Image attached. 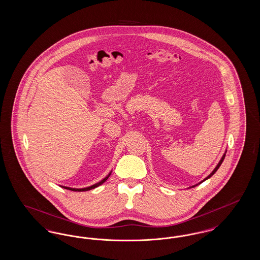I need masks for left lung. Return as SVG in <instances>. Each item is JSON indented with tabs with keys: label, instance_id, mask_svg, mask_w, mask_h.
Here are the masks:
<instances>
[{
	"label": "left lung",
	"instance_id": "left-lung-1",
	"mask_svg": "<svg viewBox=\"0 0 260 260\" xmlns=\"http://www.w3.org/2000/svg\"><path fill=\"white\" fill-rule=\"evenodd\" d=\"M225 155H226V152H225V154H224V155H223L222 158H221V160H220V161H219V162H218V164H217V166H216V167H215V169H214V170H213V171H212V173H210V175H209V176H208V177H206V178H205V179H204V180H203V181H201V182H200V183H199V184H201V183H202V182H204V181H205V180H207V179H209V178H210V177H211V176H212V175H213V174H214V173H215V172H216V171H217V170H218V169H219V167H220V165H221V164H222L223 160H224V158H225ZM197 185H198V184H196V185L192 186V187H195V186H197Z\"/></svg>",
	"mask_w": 260,
	"mask_h": 260
}]
</instances>
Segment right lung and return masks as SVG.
<instances>
[{"label": "right lung", "mask_w": 260, "mask_h": 260, "mask_svg": "<svg viewBox=\"0 0 260 260\" xmlns=\"http://www.w3.org/2000/svg\"><path fill=\"white\" fill-rule=\"evenodd\" d=\"M111 175V173H109L105 178H103L101 181H99V183H95V184H93V185L88 186V187H86V188H81V189H77V188H70V187H65V186H61L63 188H65V189H68V190H71V191H78V192H83V191H88V190H91V189H94L95 187H99V185H101L102 183H104L107 179H108V177Z\"/></svg>", "instance_id": "1"}]
</instances>
